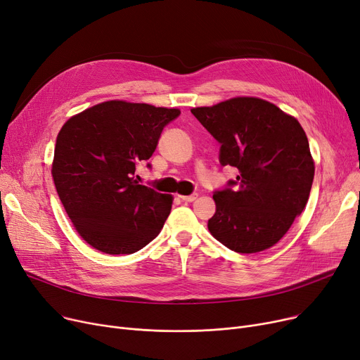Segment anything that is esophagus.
I'll return each instance as SVG.
<instances>
[{"mask_svg": "<svg viewBox=\"0 0 360 360\" xmlns=\"http://www.w3.org/2000/svg\"><path fill=\"white\" fill-rule=\"evenodd\" d=\"M197 197H198V194H191V195H179V198H181L182 201H185V202H193V201H195V200H197Z\"/></svg>", "mask_w": 360, "mask_h": 360, "instance_id": "obj_1", "label": "esophagus"}]
</instances>
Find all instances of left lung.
I'll return each mask as SVG.
<instances>
[{
    "label": "left lung",
    "instance_id": "1",
    "mask_svg": "<svg viewBox=\"0 0 360 360\" xmlns=\"http://www.w3.org/2000/svg\"><path fill=\"white\" fill-rule=\"evenodd\" d=\"M191 112L219 141L220 165L238 169L236 179L213 194L210 233L239 254L273 247L309 198L315 166L304 128L257 98H235Z\"/></svg>",
    "mask_w": 360,
    "mask_h": 360
}]
</instances>
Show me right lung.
Segmentation results:
<instances>
[{
  "label": "right lung",
  "instance_id": "add662e5",
  "mask_svg": "<svg viewBox=\"0 0 360 360\" xmlns=\"http://www.w3.org/2000/svg\"><path fill=\"white\" fill-rule=\"evenodd\" d=\"M179 115V109L110 101L61 128L52 178L74 228L93 248L132 254L162 231L172 195L140 185L134 174L153 155L163 128Z\"/></svg>",
  "mask_w": 360,
  "mask_h": 360
}]
</instances>
